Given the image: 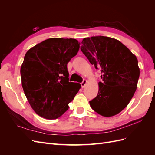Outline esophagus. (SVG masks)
<instances>
[{"instance_id": "34e87169", "label": "esophagus", "mask_w": 155, "mask_h": 155, "mask_svg": "<svg viewBox=\"0 0 155 155\" xmlns=\"http://www.w3.org/2000/svg\"><path fill=\"white\" fill-rule=\"evenodd\" d=\"M87 83V81L86 80V79H84V80L83 81V82L81 83V85L82 87V88H83L84 87H85L86 85V84Z\"/></svg>"}]
</instances>
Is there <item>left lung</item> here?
Wrapping results in <instances>:
<instances>
[{
  "label": "left lung",
  "mask_w": 155,
  "mask_h": 155,
  "mask_svg": "<svg viewBox=\"0 0 155 155\" xmlns=\"http://www.w3.org/2000/svg\"><path fill=\"white\" fill-rule=\"evenodd\" d=\"M81 43L83 54L102 74L97 95L89 101L91 108L104 117L118 114L137 90L140 76L137 57L120 41L109 37H87Z\"/></svg>",
  "instance_id": "1"
}]
</instances>
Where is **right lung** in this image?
<instances>
[{
	"mask_svg": "<svg viewBox=\"0 0 155 155\" xmlns=\"http://www.w3.org/2000/svg\"><path fill=\"white\" fill-rule=\"evenodd\" d=\"M79 45L75 39L50 38L25 54L21 68L23 91L32 109L45 119L61 116L81 88L68 81L67 66Z\"/></svg>",
	"mask_w": 155,
	"mask_h": 155,
	"instance_id": "obj_1",
	"label": "right lung"
}]
</instances>
